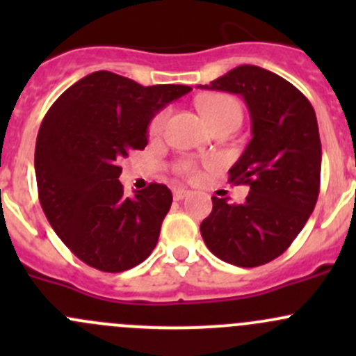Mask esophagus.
<instances>
[{"label":"esophagus","mask_w":356,"mask_h":356,"mask_svg":"<svg viewBox=\"0 0 356 356\" xmlns=\"http://www.w3.org/2000/svg\"><path fill=\"white\" fill-rule=\"evenodd\" d=\"M189 195H191V191H188V189H182V188H175L174 189V200L175 201L184 200L186 196H189Z\"/></svg>","instance_id":"esophagus-1"}]
</instances>
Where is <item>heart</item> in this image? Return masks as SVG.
I'll list each match as a JSON object with an SVG mask.
<instances>
[{
  "mask_svg": "<svg viewBox=\"0 0 356 356\" xmlns=\"http://www.w3.org/2000/svg\"><path fill=\"white\" fill-rule=\"evenodd\" d=\"M198 108L211 127L229 120L241 122V117H243L241 105H239L232 96H227V95L203 96V98L198 102ZM165 122H167V111L165 110L158 111L155 117L152 118V122H149L148 134L152 136V138L160 136L161 132H163ZM175 170H177V174H181L182 177L191 179V181H195V179L200 177L198 165L191 160H184L181 161V163H177Z\"/></svg>",
  "mask_w": 356,
  "mask_h": 356,
  "instance_id": "1",
  "label": "heart"
}]
</instances>
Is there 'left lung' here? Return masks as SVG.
<instances>
[{"mask_svg":"<svg viewBox=\"0 0 356 356\" xmlns=\"http://www.w3.org/2000/svg\"><path fill=\"white\" fill-rule=\"evenodd\" d=\"M204 89L245 98L251 138L229 170V182L250 186L241 204L211 196L200 231L208 250L238 267H258L284 253L314 211L321 191L322 146L307 96L265 68L241 65Z\"/></svg>","mask_w":356,"mask_h":356,"instance_id":"left-lung-1","label":"left lung"}]
</instances>
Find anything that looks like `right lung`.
<instances>
[{"label": "right lung", "instance_id": "obj_1", "mask_svg": "<svg viewBox=\"0 0 356 356\" xmlns=\"http://www.w3.org/2000/svg\"><path fill=\"white\" fill-rule=\"evenodd\" d=\"M189 86H145L113 72L86 75L42 118L35 141V181L46 218L79 260L102 272H124L152 254L172 193L152 182L124 196L120 161L148 145L158 110Z\"/></svg>", "mask_w": 356, "mask_h": 356}]
</instances>
